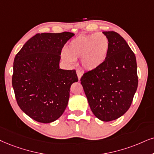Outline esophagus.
Returning <instances> with one entry per match:
<instances>
[{
  "mask_svg": "<svg viewBox=\"0 0 154 154\" xmlns=\"http://www.w3.org/2000/svg\"><path fill=\"white\" fill-rule=\"evenodd\" d=\"M77 77H78V79L79 80L81 78L82 75V72L80 70H79L78 69V70H77Z\"/></svg>",
  "mask_w": 154,
  "mask_h": 154,
  "instance_id": "1",
  "label": "esophagus"
}]
</instances>
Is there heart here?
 Segmentation results:
<instances>
[{
	"mask_svg": "<svg viewBox=\"0 0 154 154\" xmlns=\"http://www.w3.org/2000/svg\"><path fill=\"white\" fill-rule=\"evenodd\" d=\"M109 49V40L102 32L80 35L73 39L65 50L64 57L67 61L81 58L85 69L93 70L104 63Z\"/></svg>",
	"mask_w": 154,
	"mask_h": 154,
	"instance_id": "obj_1",
	"label": "heart"
}]
</instances>
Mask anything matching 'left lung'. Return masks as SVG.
Returning <instances> with one entry per match:
<instances>
[{
	"instance_id": "obj_1",
	"label": "left lung",
	"mask_w": 154,
	"mask_h": 154,
	"mask_svg": "<svg viewBox=\"0 0 154 154\" xmlns=\"http://www.w3.org/2000/svg\"><path fill=\"white\" fill-rule=\"evenodd\" d=\"M109 49L104 63L85 72L80 81L94 116L103 122L127 112L138 87L136 56L125 40L114 31H104Z\"/></svg>"
}]
</instances>
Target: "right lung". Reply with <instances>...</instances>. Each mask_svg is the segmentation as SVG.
Instances as JSON below:
<instances>
[{"label":"right lung","mask_w":154,"mask_h":154,"mask_svg":"<svg viewBox=\"0 0 154 154\" xmlns=\"http://www.w3.org/2000/svg\"><path fill=\"white\" fill-rule=\"evenodd\" d=\"M70 32L38 33L25 42L13 62L12 85L19 107L31 119L50 123L67 107L75 69H60L62 49Z\"/></svg>","instance_id":"add662e5"}]
</instances>
